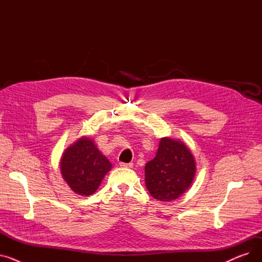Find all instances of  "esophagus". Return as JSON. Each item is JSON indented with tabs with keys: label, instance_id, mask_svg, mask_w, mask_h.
I'll return each instance as SVG.
<instances>
[{
	"label": "esophagus",
	"instance_id": "1",
	"mask_svg": "<svg viewBox=\"0 0 262 262\" xmlns=\"http://www.w3.org/2000/svg\"><path fill=\"white\" fill-rule=\"evenodd\" d=\"M121 168H125V169H130L133 168V163H125V162H121L120 163Z\"/></svg>",
	"mask_w": 262,
	"mask_h": 262
}]
</instances>
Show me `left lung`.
<instances>
[{
	"instance_id": "8db88e82",
	"label": "left lung",
	"mask_w": 262,
	"mask_h": 262,
	"mask_svg": "<svg viewBox=\"0 0 262 262\" xmlns=\"http://www.w3.org/2000/svg\"><path fill=\"white\" fill-rule=\"evenodd\" d=\"M195 172L194 156L186 143L164 137L155 158L145 164V186L155 200L174 201L189 189Z\"/></svg>"
}]
</instances>
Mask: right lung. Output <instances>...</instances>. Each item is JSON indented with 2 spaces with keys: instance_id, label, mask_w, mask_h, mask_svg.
I'll list each match as a JSON object with an SVG mask.
<instances>
[{
  "instance_id": "add662e5",
  "label": "right lung",
  "mask_w": 262,
  "mask_h": 262,
  "mask_svg": "<svg viewBox=\"0 0 262 262\" xmlns=\"http://www.w3.org/2000/svg\"><path fill=\"white\" fill-rule=\"evenodd\" d=\"M59 164L68 186L81 196L92 195L113 167L94 141L86 136L66 148Z\"/></svg>"
}]
</instances>
